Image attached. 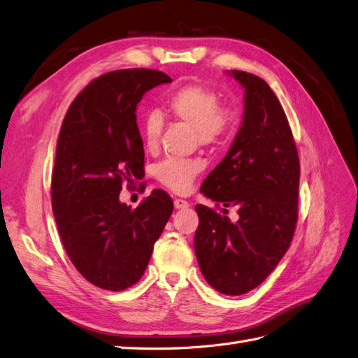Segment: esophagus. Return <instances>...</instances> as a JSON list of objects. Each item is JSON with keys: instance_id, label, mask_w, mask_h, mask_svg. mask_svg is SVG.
<instances>
[{"instance_id": "34e87169", "label": "esophagus", "mask_w": 358, "mask_h": 358, "mask_svg": "<svg viewBox=\"0 0 358 358\" xmlns=\"http://www.w3.org/2000/svg\"><path fill=\"white\" fill-rule=\"evenodd\" d=\"M173 206H176V208L177 210H181V208H187L189 206H190V203L186 201V199H176V201H173Z\"/></svg>"}]
</instances>
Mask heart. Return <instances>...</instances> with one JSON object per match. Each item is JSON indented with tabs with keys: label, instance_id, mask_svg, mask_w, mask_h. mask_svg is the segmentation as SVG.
Returning <instances> with one entry per match:
<instances>
[{
	"label": "heart",
	"instance_id": "heart-1",
	"mask_svg": "<svg viewBox=\"0 0 358 358\" xmlns=\"http://www.w3.org/2000/svg\"><path fill=\"white\" fill-rule=\"evenodd\" d=\"M165 105L173 120L193 129V139L202 147L223 144L232 136L240 121L237 105L222 103L219 91L203 84H186L173 90ZM162 130L163 117L159 112H150L142 121V139L147 150L155 151L159 147ZM201 169L198 160L168 159L156 166L155 176L166 189L186 193Z\"/></svg>",
	"mask_w": 358,
	"mask_h": 358
}]
</instances>
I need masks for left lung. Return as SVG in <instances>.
<instances>
[{
    "instance_id": "8db88e82",
    "label": "left lung",
    "mask_w": 358,
    "mask_h": 358,
    "mask_svg": "<svg viewBox=\"0 0 358 358\" xmlns=\"http://www.w3.org/2000/svg\"><path fill=\"white\" fill-rule=\"evenodd\" d=\"M231 75L246 93L243 124L201 192L217 208L237 207L240 217L232 223L198 203L195 253L208 285L243 295L267 279L289 249L299 217L300 160L288 118L268 84L248 71Z\"/></svg>"
}]
</instances>
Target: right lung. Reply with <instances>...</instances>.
<instances>
[{
  "mask_svg": "<svg viewBox=\"0 0 358 358\" xmlns=\"http://www.w3.org/2000/svg\"><path fill=\"white\" fill-rule=\"evenodd\" d=\"M171 80L152 69L109 71L80 91L61 124L52 211L71 264L101 289H127L142 278L173 210L160 189L135 210L118 199L122 186L145 173L136 106L148 90Z\"/></svg>",
  "mask_w": 358,
  "mask_h": 358,
  "instance_id": "add662e5",
  "label": "right lung"
}]
</instances>
